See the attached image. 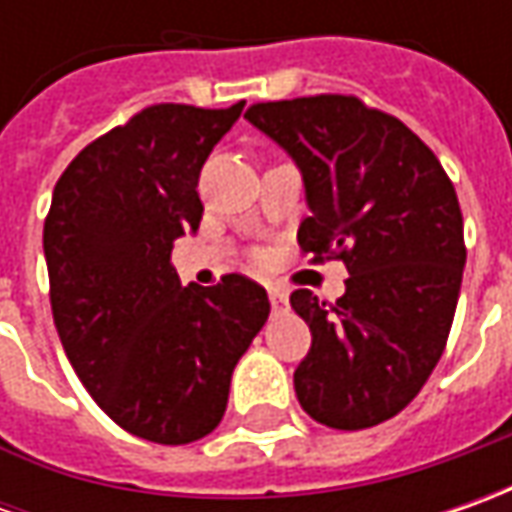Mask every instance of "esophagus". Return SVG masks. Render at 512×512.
I'll return each instance as SVG.
<instances>
[{
    "label": "esophagus",
    "mask_w": 512,
    "mask_h": 512,
    "mask_svg": "<svg viewBox=\"0 0 512 512\" xmlns=\"http://www.w3.org/2000/svg\"><path fill=\"white\" fill-rule=\"evenodd\" d=\"M270 305H273V310H287V290L270 287Z\"/></svg>",
    "instance_id": "obj_1"
}]
</instances>
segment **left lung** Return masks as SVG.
Listing matches in <instances>:
<instances>
[{
    "instance_id": "8db88e82",
    "label": "left lung",
    "mask_w": 512,
    "mask_h": 512,
    "mask_svg": "<svg viewBox=\"0 0 512 512\" xmlns=\"http://www.w3.org/2000/svg\"><path fill=\"white\" fill-rule=\"evenodd\" d=\"M245 119L305 176L299 250L350 273L336 305L290 293L313 336L293 373L299 404L336 430L387 422L419 396L450 336L467 259L456 187L402 119L359 96L256 102Z\"/></svg>"
}]
</instances>
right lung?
Segmentation results:
<instances>
[{
  "mask_svg": "<svg viewBox=\"0 0 512 512\" xmlns=\"http://www.w3.org/2000/svg\"><path fill=\"white\" fill-rule=\"evenodd\" d=\"M242 108H142L53 187L45 259L59 339L96 404L148 442L216 430L233 367L270 313L265 287L242 273L182 287L170 265L173 242L202 222V165Z\"/></svg>",
  "mask_w": 512,
  "mask_h": 512,
  "instance_id": "right-lung-1",
  "label": "right lung"
}]
</instances>
